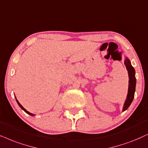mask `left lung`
Listing matches in <instances>:
<instances>
[{
  "mask_svg": "<svg viewBox=\"0 0 148 148\" xmlns=\"http://www.w3.org/2000/svg\"><path fill=\"white\" fill-rule=\"evenodd\" d=\"M124 64L126 65L127 70L128 72L129 76V86H128V93L127 95V98L125 102L124 108H123V111H126L130 104L132 103L133 100L134 91H135V87H136V78H135V71L133 67L131 65L130 61L128 58L125 59Z\"/></svg>",
  "mask_w": 148,
  "mask_h": 148,
  "instance_id": "obj_1",
  "label": "left lung"
}]
</instances>
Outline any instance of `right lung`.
I'll return each mask as SVG.
<instances>
[{
	"label": "right lung",
	"mask_w": 148,
	"mask_h": 148,
	"mask_svg": "<svg viewBox=\"0 0 148 148\" xmlns=\"http://www.w3.org/2000/svg\"><path fill=\"white\" fill-rule=\"evenodd\" d=\"M16 101H17V102H18V105H19V106H20V108H21L22 110H24V111H25V112H26V113H28V114H29V115H33V114H32V113H29V111H27V110H26V109H25V108H24L23 107V106H22L21 105V104H20V102H18V100H16Z\"/></svg>",
	"instance_id": "right-lung-1"
}]
</instances>
